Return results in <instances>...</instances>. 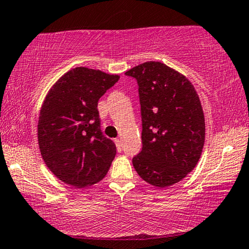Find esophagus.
Wrapping results in <instances>:
<instances>
[{
	"mask_svg": "<svg viewBox=\"0 0 249 249\" xmlns=\"http://www.w3.org/2000/svg\"><path fill=\"white\" fill-rule=\"evenodd\" d=\"M115 145H117V149L118 152H121L122 151V142L121 139H115Z\"/></svg>",
	"mask_w": 249,
	"mask_h": 249,
	"instance_id": "obj_1",
	"label": "esophagus"
}]
</instances>
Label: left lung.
<instances>
[{
	"label": "left lung",
	"instance_id": "left-lung-1",
	"mask_svg": "<svg viewBox=\"0 0 249 249\" xmlns=\"http://www.w3.org/2000/svg\"><path fill=\"white\" fill-rule=\"evenodd\" d=\"M138 84L142 151L132 164L146 182L171 186L195 168L205 141V121L192 83L164 63L149 61L124 73Z\"/></svg>",
	"mask_w": 249,
	"mask_h": 249
}]
</instances>
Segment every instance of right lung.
<instances>
[{"mask_svg":"<svg viewBox=\"0 0 249 249\" xmlns=\"http://www.w3.org/2000/svg\"><path fill=\"white\" fill-rule=\"evenodd\" d=\"M119 78L78 67L47 94L39 113L38 144L47 168L61 181L84 188L107 173L117 147L101 130L97 103Z\"/></svg>","mask_w":249,"mask_h":249,"instance_id":"add662e5","label":"right lung"}]
</instances>
